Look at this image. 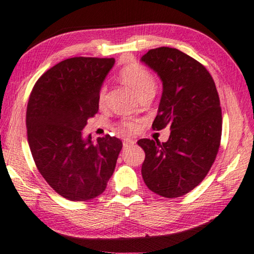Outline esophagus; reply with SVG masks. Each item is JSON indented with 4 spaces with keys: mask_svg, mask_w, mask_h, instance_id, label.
<instances>
[{
    "mask_svg": "<svg viewBox=\"0 0 254 254\" xmlns=\"http://www.w3.org/2000/svg\"><path fill=\"white\" fill-rule=\"evenodd\" d=\"M135 143H136L135 139H132V138H125L123 144H124L125 147H130V146H132V145H134Z\"/></svg>",
    "mask_w": 254,
    "mask_h": 254,
    "instance_id": "esophagus-1",
    "label": "esophagus"
}]
</instances>
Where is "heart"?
I'll return each instance as SVG.
<instances>
[{
	"instance_id": "heart-1",
	"label": "heart",
	"mask_w": 254,
	"mask_h": 254,
	"mask_svg": "<svg viewBox=\"0 0 254 254\" xmlns=\"http://www.w3.org/2000/svg\"><path fill=\"white\" fill-rule=\"evenodd\" d=\"M120 80L125 84L129 86L135 91L139 99L146 97V95H153L155 91V80L152 73L144 66L134 63L125 66L119 73ZM106 86L100 90L99 93V103L103 105L106 100ZM138 127V123L132 119H125L122 123V128L127 131H134Z\"/></svg>"
}]
</instances>
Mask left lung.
Instances as JSON below:
<instances>
[{"label":"left lung","instance_id":"left-lung-1","mask_svg":"<svg viewBox=\"0 0 254 254\" xmlns=\"http://www.w3.org/2000/svg\"><path fill=\"white\" fill-rule=\"evenodd\" d=\"M140 62L159 75L163 85L153 129L170 127L168 142L148 138L142 176L153 192L165 198L188 193L200 184L217 155L222 109L215 82L199 62L176 48L151 49Z\"/></svg>","mask_w":254,"mask_h":254}]
</instances>
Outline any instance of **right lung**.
<instances>
[{"label": "right lung", "instance_id": "add662e5", "mask_svg": "<svg viewBox=\"0 0 254 254\" xmlns=\"http://www.w3.org/2000/svg\"><path fill=\"white\" fill-rule=\"evenodd\" d=\"M115 58L73 57L36 82L27 108L33 161L47 184L72 201H88L106 190L123 143L106 135L83 136L99 110V93Z\"/></svg>", "mask_w": 254, "mask_h": 254}]
</instances>
